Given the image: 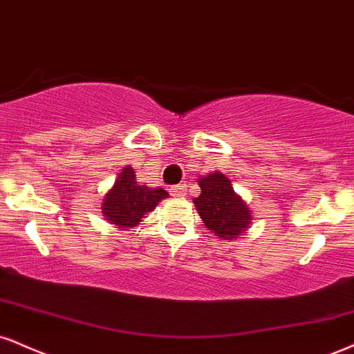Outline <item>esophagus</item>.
<instances>
[{
  "mask_svg": "<svg viewBox=\"0 0 354 354\" xmlns=\"http://www.w3.org/2000/svg\"><path fill=\"white\" fill-rule=\"evenodd\" d=\"M169 194H171L173 198H183V196L186 194V185L173 186V188L169 189Z\"/></svg>",
  "mask_w": 354,
  "mask_h": 354,
  "instance_id": "1",
  "label": "esophagus"
}]
</instances>
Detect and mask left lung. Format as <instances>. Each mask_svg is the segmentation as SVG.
Listing matches in <instances>:
<instances>
[{
    "instance_id": "8db88e82",
    "label": "left lung",
    "mask_w": 354,
    "mask_h": 354,
    "mask_svg": "<svg viewBox=\"0 0 354 354\" xmlns=\"http://www.w3.org/2000/svg\"><path fill=\"white\" fill-rule=\"evenodd\" d=\"M201 194L193 199L204 225L221 239L232 241L244 236L252 224V212L236 193L224 173L214 171L198 178Z\"/></svg>"
}]
</instances>
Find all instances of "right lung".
<instances>
[{
	"label": "right lung",
	"instance_id": "right-lung-1",
	"mask_svg": "<svg viewBox=\"0 0 354 354\" xmlns=\"http://www.w3.org/2000/svg\"><path fill=\"white\" fill-rule=\"evenodd\" d=\"M165 198H168V193L163 188L140 185L135 169L125 165L112 188L104 194L100 209L107 223L117 225L120 231H129L142 223L145 214L155 209Z\"/></svg>",
	"mask_w": 354,
	"mask_h": 354
}]
</instances>
